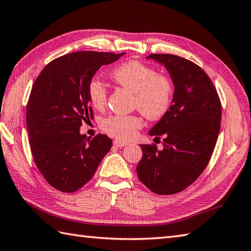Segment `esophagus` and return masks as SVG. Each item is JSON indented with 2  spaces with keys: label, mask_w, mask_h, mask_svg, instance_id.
Here are the masks:
<instances>
[{
  "label": "esophagus",
  "mask_w": 251,
  "mask_h": 251,
  "mask_svg": "<svg viewBox=\"0 0 251 251\" xmlns=\"http://www.w3.org/2000/svg\"><path fill=\"white\" fill-rule=\"evenodd\" d=\"M113 145L115 147H119V148H122V147H125L127 144L124 141H121V140H114L113 141Z\"/></svg>",
  "instance_id": "esophagus-1"
}]
</instances>
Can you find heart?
Masks as SVG:
<instances>
[{
    "label": "heart",
    "mask_w": 251,
    "mask_h": 251,
    "mask_svg": "<svg viewBox=\"0 0 251 251\" xmlns=\"http://www.w3.org/2000/svg\"><path fill=\"white\" fill-rule=\"evenodd\" d=\"M111 76L119 85L134 93L135 107L149 120L161 119L170 110L174 87L168 76L156 74L153 68L139 61L123 63L113 70ZM87 92L93 107L100 110L105 106L107 90L99 78H92ZM142 124L137 115L113 114L101 122V128L117 139L128 140Z\"/></svg>",
    "instance_id": "heart-1"
}]
</instances>
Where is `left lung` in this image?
Masks as SVG:
<instances>
[{"instance_id":"left-lung-1","label":"left lung","mask_w":251,"mask_h":251,"mask_svg":"<svg viewBox=\"0 0 251 251\" xmlns=\"http://www.w3.org/2000/svg\"><path fill=\"white\" fill-rule=\"evenodd\" d=\"M164 65L175 90L168 113L152 127L150 136H163V149L140 145L137 175L156 195L180 193L207 168L221 127V101L212 80L197 64L173 54H150Z\"/></svg>"}]
</instances>
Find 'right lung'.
<instances>
[{
	"mask_svg": "<svg viewBox=\"0 0 251 251\" xmlns=\"http://www.w3.org/2000/svg\"><path fill=\"white\" fill-rule=\"evenodd\" d=\"M124 53L79 51L55 58L34 81L27 104L29 145L43 177L63 193H75L95 175L110 151L112 139L79 134L82 122L93 119L88 83L102 65Z\"/></svg>",
	"mask_w": 251,
	"mask_h": 251,
	"instance_id": "right-lung-1",
	"label": "right lung"
}]
</instances>
